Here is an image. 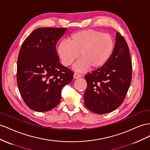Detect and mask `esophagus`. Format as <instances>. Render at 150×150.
<instances>
[{
    "instance_id": "esophagus-1",
    "label": "esophagus",
    "mask_w": 150,
    "mask_h": 150,
    "mask_svg": "<svg viewBox=\"0 0 150 150\" xmlns=\"http://www.w3.org/2000/svg\"><path fill=\"white\" fill-rule=\"evenodd\" d=\"M81 76V75L78 74V73H75L74 75V79H78L79 77H80Z\"/></svg>"
}]
</instances>
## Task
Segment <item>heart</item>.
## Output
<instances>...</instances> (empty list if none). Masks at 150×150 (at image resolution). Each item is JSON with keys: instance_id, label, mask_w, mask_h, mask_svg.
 <instances>
[{"instance_id": "heart-1", "label": "heart", "mask_w": 150, "mask_h": 150, "mask_svg": "<svg viewBox=\"0 0 150 150\" xmlns=\"http://www.w3.org/2000/svg\"><path fill=\"white\" fill-rule=\"evenodd\" d=\"M113 38L108 33L92 29L78 31L71 35L68 41H62L57 47V53L62 65H71L80 54L82 58L74 68L84 71L91 67L97 70L109 61L114 48Z\"/></svg>"}]
</instances>
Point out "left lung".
I'll list each match as a JSON object with an SVG mask.
<instances>
[{"mask_svg":"<svg viewBox=\"0 0 150 150\" xmlns=\"http://www.w3.org/2000/svg\"><path fill=\"white\" fill-rule=\"evenodd\" d=\"M132 62L129 47L117 33L113 53L109 61L85 75L87 88L84 93L86 108L98 114L116 109L125 100L132 80Z\"/></svg>","mask_w":150,"mask_h":150,"instance_id":"left-lung-1","label":"left lung"}]
</instances>
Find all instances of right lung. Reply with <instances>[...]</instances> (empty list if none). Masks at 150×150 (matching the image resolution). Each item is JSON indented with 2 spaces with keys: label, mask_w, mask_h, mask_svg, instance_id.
Returning a JSON list of instances; mask_svg holds the SVG:
<instances>
[{
  "label": "right lung",
  "mask_w": 150,
  "mask_h": 150,
  "mask_svg": "<svg viewBox=\"0 0 150 150\" xmlns=\"http://www.w3.org/2000/svg\"><path fill=\"white\" fill-rule=\"evenodd\" d=\"M67 28H40L23 42L17 66V83L29 108L38 112L54 108L63 87L70 83L74 72L59 62L56 45Z\"/></svg>",
  "instance_id": "add662e5"
}]
</instances>
